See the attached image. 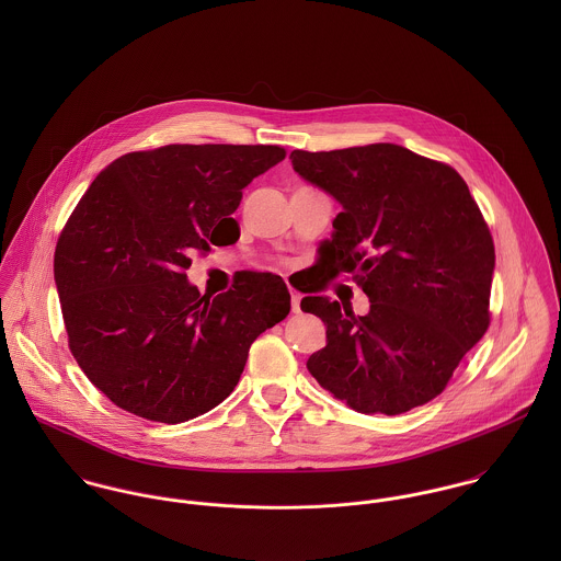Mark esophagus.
I'll use <instances>...</instances> for the list:
<instances>
[{"label":"esophagus","instance_id":"1","mask_svg":"<svg viewBox=\"0 0 561 561\" xmlns=\"http://www.w3.org/2000/svg\"><path fill=\"white\" fill-rule=\"evenodd\" d=\"M300 300H302L300 291L291 289V309H294V313H300Z\"/></svg>","mask_w":561,"mask_h":561}]
</instances>
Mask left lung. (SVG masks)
<instances>
[{
    "instance_id": "1",
    "label": "left lung",
    "mask_w": 561,
    "mask_h": 561,
    "mask_svg": "<svg viewBox=\"0 0 561 561\" xmlns=\"http://www.w3.org/2000/svg\"><path fill=\"white\" fill-rule=\"evenodd\" d=\"M289 160L343 209L323 243L328 272L352 274L371 302L354 316L328 296L302 298V311L325 323V347L307 369L363 414L434 400L490 323L494 243L469 185L451 165L391 142Z\"/></svg>"
}]
</instances>
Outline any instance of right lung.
<instances>
[{"label":"right lung","instance_id":"add662e5","mask_svg":"<svg viewBox=\"0 0 561 561\" xmlns=\"http://www.w3.org/2000/svg\"><path fill=\"white\" fill-rule=\"evenodd\" d=\"M280 147L168 145L127 153L92 181L54 256L69 347L118 408L183 423L227 400L252 341L285 320L287 285L241 272L227 294L187 280L196 250L238 240L241 190Z\"/></svg>","mask_w":561,"mask_h":561}]
</instances>
